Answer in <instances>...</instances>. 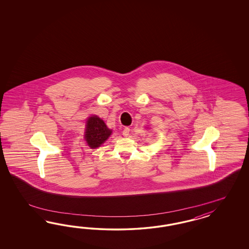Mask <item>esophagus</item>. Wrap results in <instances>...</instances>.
<instances>
[{
	"instance_id": "esophagus-1",
	"label": "esophagus",
	"mask_w": 249,
	"mask_h": 249,
	"mask_svg": "<svg viewBox=\"0 0 249 249\" xmlns=\"http://www.w3.org/2000/svg\"><path fill=\"white\" fill-rule=\"evenodd\" d=\"M129 128H125L123 129V131H122V135L124 136V137H128V134H129Z\"/></svg>"
}]
</instances>
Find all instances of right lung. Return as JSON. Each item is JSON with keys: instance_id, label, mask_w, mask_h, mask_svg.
<instances>
[{"instance_id": "add662e5", "label": "right lung", "mask_w": 249, "mask_h": 249, "mask_svg": "<svg viewBox=\"0 0 249 249\" xmlns=\"http://www.w3.org/2000/svg\"><path fill=\"white\" fill-rule=\"evenodd\" d=\"M111 134V130L106 126L104 121L97 116L90 117L88 120L85 139L89 146L95 149L104 143Z\"/></svg>"}]
</instances>
